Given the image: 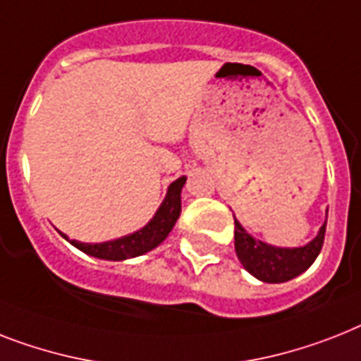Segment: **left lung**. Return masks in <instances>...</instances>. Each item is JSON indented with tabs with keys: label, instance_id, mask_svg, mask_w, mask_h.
Instances as JSON below:
<instances>
[{
	"label": "left lung",
	"instance_id": "obj_1",
	"mask_svg": "<svg viewBox=\"0 0 361 361\" xmlns=\"http://www.w3.org/2000/svg\"><path fill=\"white\" fill-rule=\"evenodd\" d=\"M326 221L319 233L304 247L283 248L272 247L267 243L252 237L241 222L235 219V252L241 265L250 272L252 276L267 283L289 282L298 274L307 271L312 263L317 259L319 252L323 248Z\"/></svg>",
	"mask_w": 361,
	"mask_h": 361
}]
</instances>
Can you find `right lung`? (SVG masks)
<instances>
[{"instance_id": "obj_1", "label": "right lung", "mask_w": 361, "mask_h": 361, "mask_svg": "<svg viewBox=\"0 0 361 361\" xmlns=\"http://www.w3.org/2000/svg\"><path fill=\"white\" fill-rule=\"evenodd\" d=\"M185 176H181L176 181H172L169 185V190H166L165 200L161 202L159 209L155 211V215L152 216L150 222L140 230L133 231V233H128V235L105 243H81L75 241V239H68V235H64V233H61V235L70 245H74L81 252L92 257H98V259L124 262V259H130V257L142 256L146 252L159 247L172 231L176 221L180 219L181 189L185 185Z\"/></svg>"}]
</instances>
